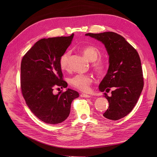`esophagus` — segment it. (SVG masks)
<instances>
[{
    "label": "esophagus",
    "instance_id": "obj_1",
    "mask_svg": "<svg viewBox=\"0 0 157 157\" xmlns=\"http://www.w3.org/2000/svg\"><path fill=\"white\" fill-rule=\"evenodd\" d=\"M80 96L81 97H85V98H90V97H91V96H90V95H87V94H83V93L81 94Z\"/></svg>",
    "mask_w": 157,
    "mask_h": 157
}]
</instances>
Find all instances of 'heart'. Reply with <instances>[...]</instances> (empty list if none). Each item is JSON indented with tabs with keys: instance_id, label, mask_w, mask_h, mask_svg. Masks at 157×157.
I'll return each mask as SVG.
<instances>
[{
	"instance_id": "1",
	"label": "heart",
	"mask_w": 157,
	"mask_h": 157,
	"mask_svg": "<svg viewBox=\"0 0 157 157\" xmlns=\"http://www.w3.org/2000/svg\"><path fill=\"white\" fill-rule=\"evenodd\" d=\"M83 54L91 62H93L92 67L98 74H102L105 69V63L99 60H97L101 56V52L93 46H87L81 49ZM70 53L65 52L59 59L60 67L62 70L65 71L69 69V58ZM92 82V78L89 75L78 74L69 79L70 84L81 91L86 92L90 88V85Z\"/></svg>"
}]
</instances>
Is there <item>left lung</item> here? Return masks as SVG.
Returning <instances> with one entry per match:
<instances>
[{
  "label": "left lung",
  "instance_id": "1",
  "mask_svg": "<svg viewBox=\"0 0 157 157\" xmlns=\"http://www.w3.org/2000/svg\"><path fill=\"white\" fill-rule=\"evenodd\" d=\"M90 36L102 42L109 55L108 72L98 86L104 93L109 108L103 116L109 120H118L130 113L141 95L144 86L141 62L136 49L121 36L113 32L100 34L88 33Z\"/></svg>",
  "mask_w": 157,
  "mask_h": 157
}]
</instances>
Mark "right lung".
Wrapping results in <instances>:
<instances>
[{"label":"right lung","instance_id":"right-lung-1","mask_svg":"<svg viewBox=\"0 0 157 157\" xmlns=\"http://www.w3.org/2000/svg\"><path fill=\"white\" fill-rule=\"evenodd\" d=\"M69 37L42 39L23 57L21 63V89L23 98L36 117L48 124H58L67 118L72 101L79 97L67 88L55 95L53 88H67L59 65L61 55L71 44Z\"/></svg>","mask_w":157,"mask_h":157}]
</instances>
